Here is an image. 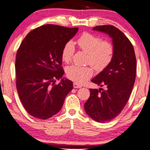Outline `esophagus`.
Here are the masks:
<instances>
[{
	"label": "esophagus",
	"instance_id": "obj_1",
	"mask_svg": "<svg viewBox=\"0 0 150 150\" xmlns=\"http://www.w3.org/2000/svg\"><path fill=\"white\" fill-rule=\"evenodd\" d=\"M73 87H74V88H81V86L76 84V83H74V84H73Z\"/></svg>",
	"mask_w": 150,
	"mask_h": 150
}]
</instances>
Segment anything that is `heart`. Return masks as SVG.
<instances>
[{
	"mask_svg": "<svg viewBox=\"0 0 150 150\" xmlns=\"http://www.w3.org/2000/svg\"><path fill=\"white\" fill-rule=\"evenodd\" d=\"M77 43L79 48L88 53L87 63L100 71L107 68L112 61L114 55V47L109 41H102L101 38L89 33H84L78 38ZM75 46L72 41H68L62 51V59L65 63L73 59ZM66 73L68 78L76 84H82L90 79L93 74L91 66L72 65L67 67Z\"/></svg>",
	"mask_w": 150,
	"mask_h": 150,
	"instance_id": "b5f03b06",
	"label": "heart"
}]
</instances>
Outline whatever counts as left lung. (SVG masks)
<instances>
[{"instance_id":"1","label":"left lung","mask_w":150,"mask_h":150,"mask_svg":"<svg viewBox=\"0 0 150 150\" xmlns=\"http://www.w3.org/2000/svg\"><path fill=\"white\" fill-rule=\"evenodd\" d=\"M93 30L108 34L114 47L112 61L91 80L105 88H90V96L84 104L89 116L105 122L120 114L130 97L136 79V59L133 45L117 28L105 25Z\"/></svg>"}]
</instances>
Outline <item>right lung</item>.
Segmentation results:
<instances>
[{
  "label": "right lung",
  "mask_w": 150,
  "mask_h": 150,
  "mask_svg": "<svg viewBox=\"0 0 150 150\" xmlns=\"http://www.w3.org/2000/svg\"><path fill=\"white\" fill-rule=\"evenodd\" d=\"M78 28L47 24L32 30L17 51L16 84L22 105L37 118H50L62 109L73 89V82L62 78V51ZM61 82L54 84L55 79Z\"/></svg>",
  "instance_id": "add662e5"
}]
</instances>
